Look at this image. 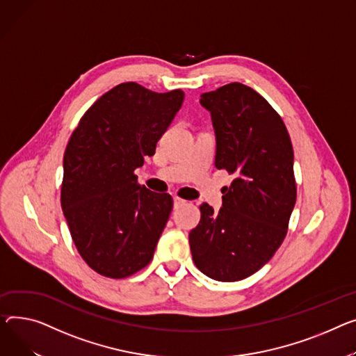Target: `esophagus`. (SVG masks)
<instances>
[{"label": "esophagus", "instance_id": "34e87169", "mask_svg": "<svg viewBox=\"0 0 356 356\" xmlns=\"http://www.w3.org/2000/svg\"><path fill=\"white\" fill-rule=\"evenodd\" d=\"M183 204H186V200H183V199H180V197H173V206H175V209H177V207H180V206H183Z\"/></svg>", "mask_w": 356, "mask_h": 356}]
</instances>
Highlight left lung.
I'll use <instances>...</instances> for the list:
<instances>
[{
	"mask_svg": "<svg viewBox=\"0 0 356 356\" xmlns=\"http://www.w3.org/2000/svg\"><path fill=\"white\" fill-rule=\"evenodd\" d=\"M200 104L215 129V165L234 179L218 213L200 206L188 242L200 272L236 282L266 265L285 239L296 202L293 149L280 115L245 84L203 92Z\"/></svg>",
	"mask_w": 356,
	"mask_h": 356,
	"instance_id": "1",
	"label": "left lung"
}]
</instances>
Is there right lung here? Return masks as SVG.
I'll return each instance as SVG.
<instances>
[{
  "label": "right lung",
  "instance_id": "1",
  "mask_svg": "<svg viewBox=\"0 0 356 356\" xmlns=\"http://www.w3.org/2000/svg\"><path fill=\"white\" fill-rule=\"evenodd\" d=\"M184 100L181 90L154 92L122 83L94 103L67 145L61 207L71 238L97 273L123 279L150 264L173 199L137 183Z\"/></svg>",
  "mask_w": 356,
  "mask_h": 356
}]
</instances>
